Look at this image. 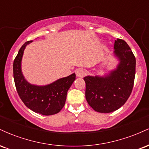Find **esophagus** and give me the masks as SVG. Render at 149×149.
Returning <instances> with one entry per match:
<instances>
[{
	"instance_id": "esophagus-1",
	"label": "esophagus",
	"mask_w": 149,
	"mask_h": 149,
	"mask_svg": "<svg viewBox=\"0 0 149 149\" xmlns=\"http://www.w3.org/2000/svg\"><path fill=\"white\" fill-rule=\"evenodd\" d=\"M76 73V76L79 77V78H83V77H84L85 76V74H86L85 71L82 69H77Z\"/></svg>"
}]
</instances>
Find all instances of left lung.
Returning <instances> with one entry per match:
<instances>
[{
	"mask_svg": "<svg viewBox=\"0 0 149 149\" xmlns=\"http://www.w3.org/2000/svg\"><path fill=\"white\" fill-rule=\"evenodd\" d=\"M114 55L119 63L104 76H85V98L89 105L100 113H111L120 108L130 96L134 85L136 59L127 43L118 38Z\"/></svg>",
	"mask_w": 149,
	"mask_h": 149,
	"instance_id": "1",
	"label": "left lung"
}]
</instances>
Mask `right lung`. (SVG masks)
<instances>
[{
	"instance_id": "1",
	"label": "right lung",
	"mask_w": 149,
	"mask_h": 149,
	"mask_svg": "<svg viewBox=\"0 0 149 149\" xmlns=\"http://www.w3.org/2000/svg\"><path fill=\"white\" fill-rule=\"evenodd\" d=\"M31 42L32 40L26 42L22 46L14 60L13 76L15 87L26 107L37 113L54 115L64 107L67 92L76 79V74L72 73L43 86L30 84L22 74L21 64L26 46Z\"/></svg>"
}]
</instances>
